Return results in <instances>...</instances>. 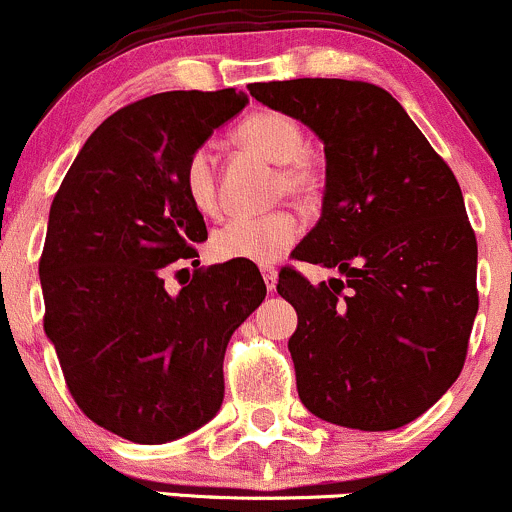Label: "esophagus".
<instances>
[{
  "mask_svg": "<svg viewBox=\"0 0 512 512\" xmlns=\"http://www.w3.org/2000/svg\"><path fill=\"white\" fill-rule=\"evenodd\" d=\"M263 283H266V288H268V291H276V283H278V271H276V268H273V266H266V268H263Z\"/></svg>",
  "mask_w": 512,
  "mask_h": 512,
  "instance_id": "34e87169",
  "label": "esophagus"
}]
</instances>
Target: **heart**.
<instances>
[{
    "instance_id": "heart-1",
    "label": "heart",
    "mask_w": 512,
    "mask_h": 512,
    "mask_svg": "<svg viewBox=\"0 0 512 512\" xmlns=\"http://www.w3.org/2000/svg\"><path fill=\"white\" fill-rule=\"evenodd\" d=\"M236 141L256 151L278 169V189L293 196H308L318 186V171L303 156L306 136L286 114L256 111L234 131ZM184 186L191 204L204 214L216 211L214 156L206 146L196 149L184 166ZM301 236V224L288 211L266 216H236L211 236V251L224 261L273 263L291 249Z\"/></svg>"
}]
</instances>
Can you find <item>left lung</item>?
Returning a JSON list of instances; mask_svg holds the SVG:
<instances>
[{"label": "left lung", "instance_id": "left-lung-1", "mask_svg": "<svg viewBox=\"0 0 512 512\" xmlns=\"http://www.w3.org/2000/svg\"><path fill=\"white\" fill-rule=\"evenodd\" d=\"M323 141L318 224L293 258L336 268L313 286L293 268L278 293L303 406L321 421L393 430L455 383L478 313V244L453 171L386 89L346 79L251 86Z\"/></svg>", "mask_w": 512, "mask_h": 512}]
</instances>
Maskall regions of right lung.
Wrapping results in <instances>:
<instances>
[{"mask_svg":"<svg viewBox=\"0 0 512 512\" xmlns=\"http://www.w3.org/2000/svg\"><path fill=\"white\" fill-rule=\"evenodd\" d=\"M246 104L221 89L124 106L86 139L49 209L44 333L86 418L131 443H169L219 413L231 333L266 298L246 261L164 286L171 266L199 263L209 236L186 161Z\"/></svg>","mask_w":512,"mask_h":512,"instance_id":"add662e5","label":"right lung"}]
</instances>
